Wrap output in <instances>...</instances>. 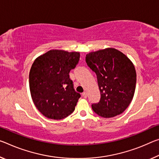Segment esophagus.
I'll return each mask as SVG.
<instances>
[{
    "label": "esophagus",
    "mask_w": 159,
    "mask_h": 159,
    "mask_svg": "<svg viewBox=\"0 0 159 159\" xmlns=\"http://www.w3.org/2000/svg\"><path fill=\"white\" fill-rule=\"evenodd\" d=\"M82 95L84 96V98H86L87 97V93L86 92H84L82 93Z\"/></svg>",
    "instance_id": "1"
}]
</instances>
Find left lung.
<instances>
[{
    "instance_id": "left-lung-1",
    "label": "left lung",
    "mask_w": 159,
    "mask_h": 159,
    "mask_svg": "<svg viewBox=\"0 0 159 159\" xmlns=\"http://www.w3.org/2000/svg\"><path fill=\"white\" fill-rule=\"evenodd\" d=\"M85 62L96 74L100 92V101L92 104L93 111L105 118L122 113L135 91L137 74L132 61L121 52L107 48L88 54Z\"/></svg>"
}]
</instances>
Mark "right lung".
Wrapping results in <instances>:
<instances>
[{
    "label": "right lung",
    "mask_w": 159,
    "mask_h": 159,
    "mask_svg": "<svg viewBox=\"0 0 159 159\" xmlns=\"http://www.w3.org/2000/svg\"><path fill=\"white\" fill-rule=\"evenodd\" d=\"M79 52L50 50L35 59L29 75L32 100L46 117L61 120L74 111L80 94L69 72L79 64Z\"/></svg>",
    "instance_id": "obj_1"
}]
</instances>
